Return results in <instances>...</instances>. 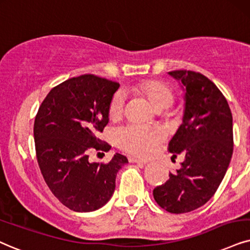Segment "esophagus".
Segmentation results:
<instances>
[{
	"instance_id": "esophagus-1",
	"label": "esophagus",
	"mask_w": 250,
	"mask_h": 250,
	"mask_svg": "<svg viewBox=\"0 0 250 250\" xmlns=\"http://www.w3.org/2000/svg\"><path fill=\"white\" fill-rule=\"evenodd\" d=\"M129 162H130V163H136V164H143V165H145V164L148 163L147 160L138 159V158H135V157H129Z\"/></svg>"
}]
</instances>
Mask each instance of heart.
I'll return each mask as SVG.
<instances>
[{
  "instance_id": "b5f03b06",
  "label": "heart",
  "mask_w": 250,
  "mask_h": 250,
  "mask_svg": "<svg viewBox=\"0 0 250 250\" xmlns=\"http://www.w3.org/2000/svg\"><path fill=\"white\" fill-rule=\"evenodd\" d=\"M136 88L145 94L150 103L158 109L167 108L174 100L172 90L163 82L147 81L140 84ZM125 92L118 91L110 100L109 115L113 118L121 115L125 108ZM164 138H165V132L162 128L137 125V123H130L115 131V140L119 146L129 153L141 157L152 154Z\"/></svg>"
}]
</instances>
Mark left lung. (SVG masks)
I'll use <instances>...</instances> for the list:
<instances>
[{
	"instance_id": "obj_1",
	"label": "left lung",
	"mask_w": 250,
	"mask_h": 250,
	"mask_svg": "<svg viewBox=\"0 0 250 250\" xmlns=\"http://www.w3.org/2000/svg\"><path fill=\"white\" fill-rule=\"evenodd\" d=\"M168 74L185 91L182 125L168 151L173 157L183 153L185 162L153 189V197L164 210L186 213L207 203L223 181L233 153V119L226 98L204 75L190 70Z\"/></svg>"
}]
</instances>
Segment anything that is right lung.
Returning a JSON list of instances; mask_svg holds the SVG:
<instances>
[{
    "instance_id": "obj_1",
    "label": "right lung",
    "mask_w": 250,
    "mask_h": 250,
    "mask_svg": "<svg viewBox=\"0 0 250 250\" xmlns=\"http://www.w3.org/2000/svg\"><path fill=\"white\" fill-rule=\"evenodd\" d=\"M119 83L96 75L69 78L47 94L34 120V142L41 174L63 205L91 212L112 197L119 169L127 157L90 163L88 152L108 151L98 138L108 123L109 104Z\"/></svg>"
}]
</instances>
